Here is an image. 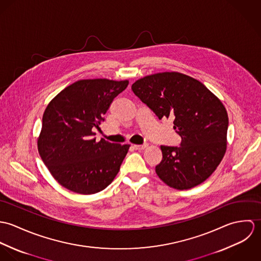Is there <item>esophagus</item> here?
Returning <instances> with one entry per match:
<instances>
[{
  "label": "esophagus",
  "mask_w": 261,
  "mask_h": 261,
  "mask_svg": "<svg viewBox=\"0 0 261 261\" xmlns=\"http://www.w3.org/2000/svg\"><path fill=\"white\" fill-rule=\"evenodd\" d=\"M134 148L136 149L141 150V149H146V148H147V145H146V144H144V145H135Z\"/></svg>",
  "instance_id": "1"
}]
</instances>
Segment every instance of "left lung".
Wrapping results in <instances>:
<instances>
[{
	"mask_svg": "<svg viewBox=\"0 0 261 261\" xmlns=\"http://www.w3.org/2000/svg\"><path fill=\"white\" fill-rule=\"evenodd\" d=\"M132 89L159 119L174 118V129L182 139L179 147L161 146L159 178L178 190L203 183L226 150L228 114L222 102L203 83L178 72L146 76Z\"/></svg>",
	"mask_w": 261,
	"mask_h": 261,
	"instance_id": "8db88e82",
	"label": "left lung"
}]
</instances>
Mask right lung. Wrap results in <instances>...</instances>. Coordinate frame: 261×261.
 Returning <instances> with one entry per match:
<instances>
[{
  "label": "right lung",
  "mask_w": 261,
  "mask_h": 261,
  "mask_svg": "<svg viewBox=\"0 0 261 261\" xmlns=\"http://www.w3.org/2000/svg\"><path fill=\"white\" fill-rule=\"evenodd\" d=\"M128 81L78 80L47 106L38 150L45 166L64 188L82 195L102 191L117 175L129 145L96 143L92 128L105 121L112 100Z\"/></svg>",
  "instance_id": "1"
}]
</instances>
